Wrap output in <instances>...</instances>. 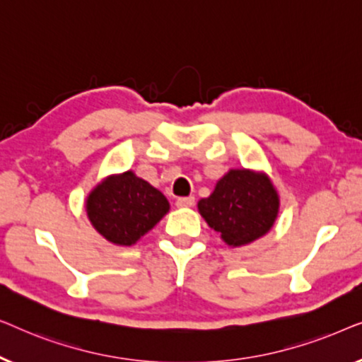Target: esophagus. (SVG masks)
I'll list each match as a JSON object with an SVG mask.
<instances>
[{"label":"esophagus","mask_w":362,"mask_h":362,"mask_svg":"<svg viewBox=\"0 0 362 362\" xmlns=\"http://www.w3.org/2000/svg\"><path fill=\"white\" fill-rule=\"evenodd\" d=\"M176 206L177 207H192V206H194V197H192V196L180 197V199L176 201Z\"/></svg>","instance_id":"34e87169"}]
</instances>
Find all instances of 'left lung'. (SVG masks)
Listing matches in <instances>:
<instances>
[{
	"instance_id": "1",
	"label": "left lung",
	"mask_w": 362,
	"mask_h": 362,
	"mask_svg": "<svg viewBox=\"0 0 362 362\" xmlns=\"http://www.w3.org/2000/svg\"><path fill=\"white\" fill-rule=\"evenodd\" d=\"M197 211L227 245L242 247L274 227L280 196L267 173L235 168L216 182L209 196L197 202Z\"/></svg>"
}]
</instances>
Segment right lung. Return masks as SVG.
<instances>
[{"label":"right lung","mask_w":362,"mask_h":362,"mask_svg":"<svg viewBox=\"0 0 362 362\" xmlns=\"http://www.w3.org/2000/svg\"><path fill=\"white\" fill-rule=\"evenodd\" d=\"M168 211L166 196L132 170L103 177L86 199L93 229L103 239L123 247L136 244Z\"/></svg>","instance_id":"obj_1"}]
</instances>
